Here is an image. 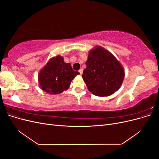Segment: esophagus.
<instances>
[{
  "mask_svg": "<svg viewBox=\"0 0 159 159\" xmlns=\"http://www.w3.org/2000/svg\"><path fill=\"white\" fill-rule=\"evenodd\" d=\"M79 72H80V75H81L83 74V70L82 69H80V70H79Z\"/></svg>",
  "mask_w": 159,
  "mask_h": 159,
  "instance_id": "1",
  "label": "esophagus"
}]
</instances>
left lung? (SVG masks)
<instances>
[{
    "mask_svg": "<svg viewBox=\"0 0 159 159\" xmlns=\"http://www.w3.org/2000/svg\"><path fill=\"white\" fill-rule=\"evenodd\" d=\"M82 78L93 94L105 97L117 91L123 81L125 70L111 53L101 46L90 50Z\"/></svg>",
    "mask_w": 159,
    "mask_h": 159,
    "instance_id": "1",
    "label": "left lung"
}]
</instances>
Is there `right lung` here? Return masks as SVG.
Here are the masks:
<instances>
[{"instance_id": "1", "label": "right lung", "mask_w": 159, "mask_h": 159, "mask_svg": "<svg viewBox=\"0 0 159 159\" xmlns=\"http://www.w3.org/2000/svg\"><path fill=\"white\" fill-rule=\"evenodd\" d=\"M80 74L70 63H65L62 56H57L47 62L38 74L40 88L50 94H59L67 90L71 81Z\"/></svg>"}]
</instances>
